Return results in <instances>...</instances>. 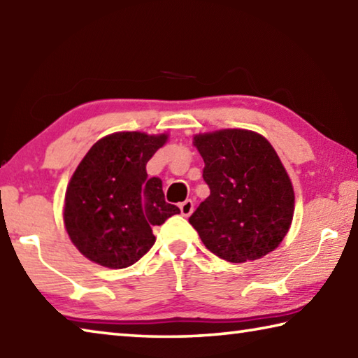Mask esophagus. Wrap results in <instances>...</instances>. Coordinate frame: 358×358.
Instances as JSON below:
<instances>
[{
	"label": "esophagus",
	"instance_id": "esophagus-1",
	"mask_svg": "<svg viewBox=\"0 0 358 358\" xmlns=\"http://www.w3.org/2000/svg\"><path fill=\"white\" fill-rule=\"evenodd\" d=\"M179 209H180V214L184 217H189L193 212V201L192 199H185L184 203L179 204Z\"/></svg>",
	"mask_w": 358,
	"mask_h": 358
}]
</instances>
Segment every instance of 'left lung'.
I'll list each match as a JSON object with an SVG mask.
<instances>
[{"mask_svg": "<svg viewBox=\"0 0 358 358\" xmlns=\"http://www.w3.org/2000/svg\"><path fill=\"white\" fill-rule=\"evenodd\" d=\"M193 144L210 195L189 222L206 248L229 262L273 252L291 228L294 189L272 144L243 129L199 134Z\"/></svg>", "mask_w": 358, "mask_h": 358, "instance_id": "left-lung-1", "label": "left lung"}]
</instances>
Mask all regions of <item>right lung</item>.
Masks as SVG:
<instances>
[{
  "mask_svg": "<svg viewBox=\"0 0 358 358\" xmlns=\"http://www.w3.org/2000/svg\"><path fill=\"white\" fill-rule=\"evenodd\" d=\"M168 135L116 131L87 150L72 174L64 199V224L78 252L103 267L124 268L154 245V227L179 214L165 201L159 178L146 163Z\"/></svg>",
  "mask_w": 358,
  "mask_h": 358,
  "instance_id": "1",
  "label": "right lung"
}]
</instances>
